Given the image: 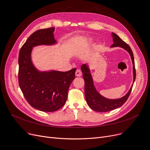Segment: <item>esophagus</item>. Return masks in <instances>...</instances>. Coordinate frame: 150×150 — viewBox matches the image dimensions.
<instances>
[{
  "instance_id": "34e87169",
  "label": "esophagus",
  "mask_w": 150,
  "mask_h": 150,
  "mask_svg": "<svg viewBox=\"0 0 150 150\" xmlns=\"http://www.w3.org/2000/svg\"><path fill=\"white\" fill-rule=\"evenodd\" d=\"M76 76L77 77H80L82 76V71L80 69H77L76 71Z\"/></svg>"
}]
</instances>
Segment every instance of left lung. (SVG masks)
I'll use <instances>...</instances> for the list:
<instances>
[{
	"label": "left lung",
	"mask_w": 150,
	"mask_h": 150,
	"mask_svg": "<svg viewBox=\"0 0 150 150\" xmlns=\"http://www.w3.org/2000/svg\"><path fill=\"white\" fill-rule=\"evenodd\" d=\"M112 37L114 43L111 45V47H122L127 50L133 62V83L136 79V69L134 65V59L133 56V51H132L130 47L122 40L117 34L112 33ZM81 70L83 73V78L85 81V96L86 102L88 106L94 111L98 112H108L111 110H115L125 103L127 100L128 97L131 92L132 88L133 83L131 85L129 91L127 94L122 98L117 99H108L101 96L98 91L95 88L93 83V78L90 73L89 68L86 64H83L81 66Z\"/></svg>",
	"instance_id": "left-lung-1"
}]
</instances>
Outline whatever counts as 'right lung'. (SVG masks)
Instances as JSON below:
<instances>
[{
  "mask_svg": "<svg viewBox=\"0 0 150 150\" xmlns=\"http://www.w3.org/2000/svg\"><path fill=\"white\" fill-rule=\"evenodd\" d=\"M54 31V27H51L34 32L21 47L19 55L18 79L21 91L32 107L44 112L57 111L65 105L76 70L40 71L33 65L31 59L33 48L56 43Z\"/></svg>",
  "mask_w": 150,
  "mask_h": 150,
  "instance_id": "1",
  "label": "right lung"
}]
</instances>
